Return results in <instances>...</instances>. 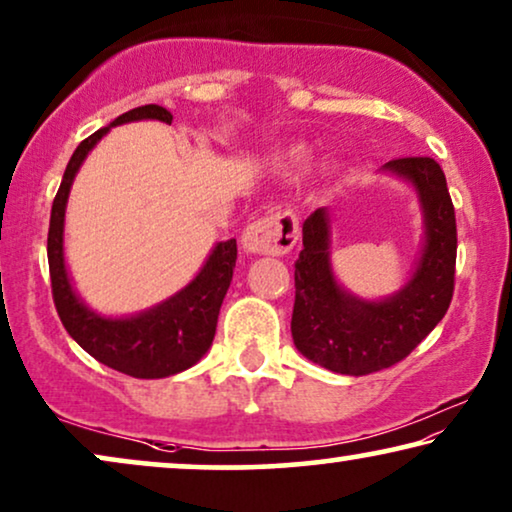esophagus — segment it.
Returning <instances> with one entry per match:
<instances>
[{
	"instance_id": "34e87169",
	"label": "esophagus",
	"mask_w": 512,
	"mask_h": 512,
	"mask_svg": "<svg viewBox=\"0 0 512 512\" xmlns=\"http://www.w3.org/2000/svg\"><path fill=\"white\" fill-rule=\"evenodd\" d=\"M298 240V221L291 212L268 214L249 223L242 235V247L249 254L284 256Z\"/></svg>"
}]
</instances>
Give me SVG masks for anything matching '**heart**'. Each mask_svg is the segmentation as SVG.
Instances as JSON below:
<instances>
[{
  "label": "heart",
  "mask_w": 512,
  "mask_h": 512,
  "mask_svg": "<svg viewBox=\"0 0 512 512\" xmlns=\"http://www.w3.org/2000/svg\"><path fill=\"white\" fill-rule=\"evenodd\" d=\"M296 158H298V160H300V158H303V156H300V153H298V156H296Z\"/></svg>",
  "instance_id": "1"
}]
</instances>
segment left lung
<instances>
[{
	"label": "left lung",
	"instance_id": "obj_1",
	"mask_svg": "<svg viewBox=\"0 0 512 512\" xmlns=\"http://www.w3.org/2000/svg\"><path fill=\"white\" fill-rule=\"evenodd\" d=\"M387 170L417 186L426 219L424 254L394 298L366 303L342 291L328 265L326 209L312 212L303 223V251L293 265L291 333L307 359L333 373L370 375L403 361L452 303L457 219L445 174L429 156L389 160Z\"/></svg>",
	"mask_w": 512,
	"mask_h": 512
}]
</instances>
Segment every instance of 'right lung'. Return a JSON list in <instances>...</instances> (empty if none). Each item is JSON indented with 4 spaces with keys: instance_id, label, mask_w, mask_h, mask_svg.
Instances as JSON below:
<instances>
[{
    "instance_id": "add662e5",
    "label": "right lung",
    "mask_w": 512,
    "mask_h": 512,
    "mask_svg": "<svg viewBox=\"0 0 512 512\" xmlns=\"http://www.w3.org/2000/svg\"><path fill=\"white\" fill-rule=\"evenodd\" d=\"M142 118L172 123V114L165 107L146 104V107L125 111L111 125L142 121ZM111 125L93 132L76 146L58 193H55L51 226H48L51 291L62 326L90 356L118 373L139 377V380H153V377H167L191 368L212 345L221 303L226 298L230 279H233L237 242L228 240L216 244L205 268L184 291L139 317L104 319L90 312L76 298L72 284H69L65 258H62V223H65V205L74 174L88 151L107 135Z\"/></svg>"
}]
</instances>
